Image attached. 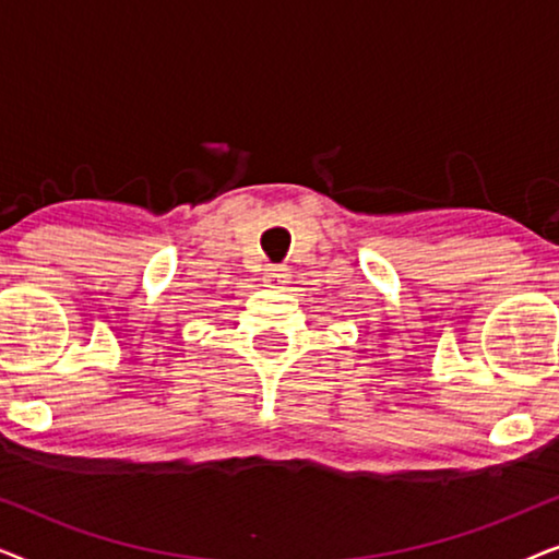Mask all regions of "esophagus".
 Segmentation results:
<instances>
[{
    "label": "esophagus",
    "instance_id": "obj_1",
    "mask_svg": "<svg viewBox=\"0 0 559 559\" xmlns=\"http://www.w3.org/2000/svg\"><path fill=\"white\" fill-rule=\"evenodd\" d=\"M289 282V270L287 266H266L264 270V285L272 289H282Z\"/></svg>",
    "mask_w": 559,
    "mask_h": 559
}]
</instances>
